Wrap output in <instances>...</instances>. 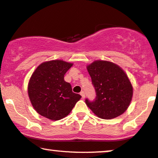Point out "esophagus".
<instances>
[{"mask_svg": "<svg viewBox=\"0 0 158 158\" xmlns=\"http://www.w3.org/2000/svg\"><path fill=\"white\" fill-rule=\"evenodd\" d=\"M80 94H81V98H82V99H85V92L81 91V92H80Z\"/></svg>", "mask_w": 158, "mask_h": 158, "instance_id": "1", "label": "esophagus"}]
</instances>
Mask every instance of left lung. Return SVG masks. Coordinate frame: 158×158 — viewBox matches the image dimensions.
Here are the masks:
<instances>
[{
  "mask_svg": "<svg viewBox=\"0 0 158 158\" xmlns=\"http://www.w3.org/2000/svg\"><path fill=\"white\" fill-rule=\"evenodd\" d=\"M96 92L93 101L85 102L96 115L112 119L127 110L133 95L129 78L118 66L106 60H97L87 66Z\"/></svg>",
  "mask_w": 158,
  "mask_h": 158,
  "instance_id": "left-lung-1",
  "label": "left lung"
}]
</instances>
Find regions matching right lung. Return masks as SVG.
<instances>
[{
  "instance_id": "1",
  "label": "right lung",
  "mask_w": 158,
  "mask_h": 158,
  "mask_svg": "<svg viewBox=\"0 0 158 158\" xmlns=\"http://www.w3.org/2000/svg\"><path fill=\"white\" fill-rule=\"evenodd\" d=\"M72 64L56 60L40 65L32 73L28 85L31 105L40 115L52 121L68 115L80 94L72 92L70 84L64 81V75Z\"/></svg>"
}]
</instances>
